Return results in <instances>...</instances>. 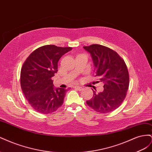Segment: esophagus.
I'll use <instances>...</instances> for the list:
<instances>
[{
  "label": "esophagus",
  "instance_id": "34e87169",
  "mask_svg": "<svg viewBox=\"0 0 152 152\" xmlns=\"http://www.w3.org/2000/svg\"><path fill=\"white\" fill-rule=\"evenodd\" d=\"M74 88L77 89L79 91H81V90L83 89V87H80V86H74Z\"/></svg>",
  "mask_w": 152,
  "mask_h": 152
}]
</instances>
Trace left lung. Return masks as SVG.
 Returning a JSON list of instances; mask_svg holds the SVG:
<instances>
[{"mask_svg": "<svg viewBox=\"0 0 152 152\" xmlns=\"http://www.w3.org/2000/svg\"><path fill=\"white\" fill-rule=\"evenodd\" d=\"M84 48L90 53L104 91L87 101V105L101 113L111 112L120 107L127 95L129 75L126 64L117 52L102 45L92 44Z\"/></svg>", "mask_w": 152, "mask_h": 152, "instance_id": "8db88e82", "label": "left lung"}]
</instances>
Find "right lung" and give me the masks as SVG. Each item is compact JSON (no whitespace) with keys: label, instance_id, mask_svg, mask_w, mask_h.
Segmentation results:
<instances>
[{"label":"right lung","instance_id":"1","mask_svg":"<svg viewBox=\"0 0 152 152\" xmlns=\"http://www.w3.org/2000/svg\"><path fill=\"white\" fill-rule=\"evenodd\" d=\"M70 47L45 45L34 50L23 64L20 84L31 107L42 114L53 113L61 107L68 89H54L52 77L58 72V62Z\"/></svg>","mask_w":152,"mask_h":152}]
</instances>
